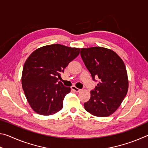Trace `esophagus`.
Masks as SVG:
<instances>
[{"mask_svg": "<svg viewBox=\"0 0 148 148\" xmlns=\"http://www.w3.org/2000/svg\"><path fill=\"white\" fill-rule=\"evenodd\" d=\"M71 89L73 90V91H74L75 92H79L80 91H81V89H78V88H77L76 87H75V86H72L71 87Z\"/></svg>", "mask_w": 148, "mask_h": 148, "instance_id": "obj_1", "label": "esophagus"}]
</instances>
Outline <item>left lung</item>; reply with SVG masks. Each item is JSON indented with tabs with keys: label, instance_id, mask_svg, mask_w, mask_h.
I'll return each instance as SVG.
<instances>
[{
	"label": "left lung",
	"instance_id": "8db88e82",
	"mask_svg": "<svg viewBox=\"0 0 148 148\" xmlns=\"http://www.w3.org/2000/svg\"><path fill=\"white\" fill-rule=\"evenodd\" d=\"M82 59L93 81L99 79L84 103L87 112L97 117H107L118 108L128 91L126 67L118 55L102 47L82 48Z\"/></svg>",
	"mask_w": 148,
	"mask_h": 148
}]
</instances>
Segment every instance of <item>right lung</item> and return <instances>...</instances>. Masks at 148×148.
<instances>
[{
	"label": "right lung",
	"instance_id": "1",
	"mask_svg": "<svg viewBox=\"0 0 148 148\" xmlns=\"http://www.w3.org/2000/svg\"><path fill=\"white\" fill-rule=\"evenodd\" d=\"M79 50L56 44L40 47L30 55L25 62L21 83L27 101L36 113L49 116L62 108L71 87H65L59 79Z\"/></svg>",
	"mask_w": 148,
	"mask_h": 148
}]
</instances>
